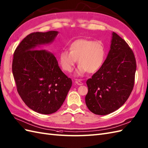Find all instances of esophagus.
Instances as JSON below:
<instances>
[{
  "label": "esophagus",
  "instance_id": "esophagus-1",
  "mask_svg": "<svg viewBox=\"0 0 148 148\" xmlns=\"http://www.w3.org/2000/svg\"><path fill=\"white\" fill-rule=\"evenodd\" d=\"M75 84H77V85H79V86L83 84V83H82V82L80 80H76V81H75Z\"/></svg>",
  "mask_w": 148,
  "mask_h": 148
}]
</instances>
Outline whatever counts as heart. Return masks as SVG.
<instances>
[{"mask_svg":"<svg viewBox=\"0 0 148 148\" xmlns=\"http://www.w3.org/2000/svg\"><path fill=\"white\" fill-rule=\"evenodd\" d=\"M69 51L62 50L59 53V62L67 73L73 72L77 60L75 74L82 75L86 72L95 73L102 66L105 60V49L100 41L86 38L75 40L69 45Z\"/></svg>","mask_w":148,"mask_h":148,"instance_id":"obj_1","label":"heart"}]
</instances>
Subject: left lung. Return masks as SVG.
<instances>
[{"mask_svg": "<svg viewBox=\"0 0 148 148\" xmlns=\"http://www.w3.org/2000/svg\"><path fill=\"white\" fill-rule=\"evenodd\" d=\"M136 61L124 40L113 32L110 50L101 68L88 79L85 97L87 107L95 114L105 115L125 103L133 90Z\"/></svg>", "mask_w": 148, "mask_h": 148, "instance_id": "8db88e82", "label": "left lung"}]
</instances>
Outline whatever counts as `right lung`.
Segmentation results:
<instances>
[{
    "mask_svg": "<svg viewBox=\"0 0 148 148\" xmlns=\"http://www.w3.org/2000/svg\"><path fill=\"white\" fill-rule=\"evenodd\" d=\"M56 31L35 32L24 38L14 53L12 69L19 96L29 108L42 114L55 113L72 86L53 55L38 47L50 43Z\"/></svg>",
    "mask_w": 148,
    "mask_h": 148,
    "instance_id": "obj_1",
    "label": "right lung"
}]
</instances>
